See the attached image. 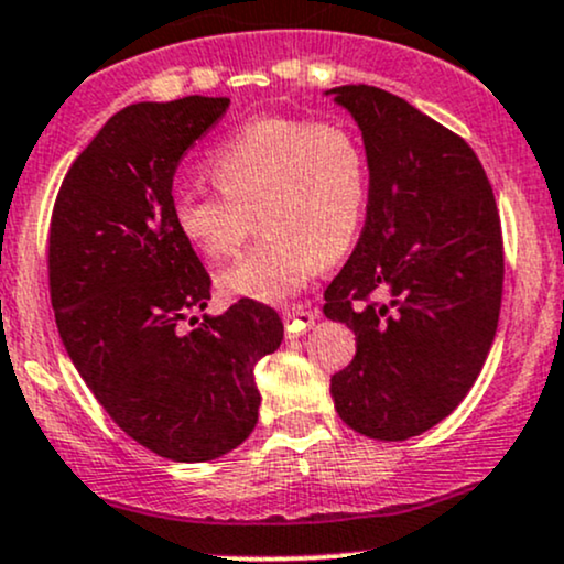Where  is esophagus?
I'll return each instance as SVG.
<instances>
[{
	"label": "esophagus",
	"mask_w": 564,
	"mask_h": 564,
	"mask_svg": "<svg viewBox=\"0 0 564 564\" xmlns=\"http://www.w3.org/2000/svg\"><path fill=\"white\" fill-rule=\"evenodd\" d=\"M283 321H286V332L289 334H302L305 329H311V326L318 321V313L311 311V307H289L286 313H283Z\"/></svg>",
	"instance_id": "1"
}]
</instances>
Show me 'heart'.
Here are the masks:
<instances>
[{"label":"heart","mask_w":564,"mask_h":564,"mask_svg":"<svg viewBox=\"0 0 564 564\" xmlns=\"http://www.w3.org/2000/svg\"><path fill=\"white\" fill-rule=\"evenodd\" d=\"M208 173L219 192L184 189L173 197V225L192 249L208 262H225L257 221L264 230L221 272L227 296L286 300L324 259L343 257L361 230L369 163L345 122L257 117L216 147Z\"/></svg>","instance_id":"1"}]
</instances>
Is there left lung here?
<instances>
[{
  "label": "left lung",
  "instance_id": "1",
  "mask_svg": "<svg viewBox=\"0 0 564 564\" xmlns=\"http://www.w3.org/2000/svg\"><path fill=\"white\" fill-rule=\"evenodd\" d=\"M329 93L369 160L361 238L324 292L326 318L356 334L332 399L352 431L404 442L447 417L485 367L503 296L500 216L466 139L372 85Z\"/></svg>",
  "mask_w": 564,
  "mask_h": 564
}]
</instances>
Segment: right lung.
<instances>
[{"mask_svg":"<svg viewBox=\"0 0 564 564\" xmlns=\"http://www.w3.org/2000/svg\"><path fill=\"white\" fill-rule=\"evenodd\" d=\"M230 98L131 104L61 182L47 278L64 348L98 404L154 455L203 463L257 425L253 364L278 350L272 307L203 315L212 275L173 225V173Z\"/></svg>","mask_w":564,"mask_h":564,"instance_id":"add662e5","label":"right lung"}]
</instances>
